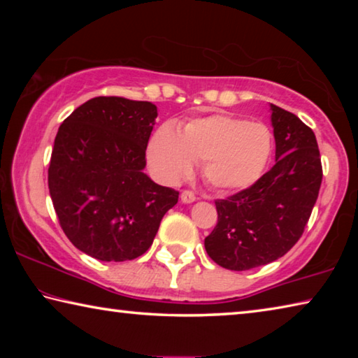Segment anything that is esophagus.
<instances>
[{"instance_id": "34e87169", "label": "esophagus", "mask_w": 358, "mask_h": 358, "mask_svg": "<svg viewBox=\"0 0 358 358\" xmlns=\"http://www.w3.org/2000/svg\"><path fill=\"white\" fill-rule=\"evenodd\" d=\"M181 202L183 203H192V202H196V196H194V192H191V191H183L181 192Z\"/></svg>"}]
</instances>
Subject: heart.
Segmentation results:
<instances>
[{
  "label": "heart",
  "instance_id": "heart-1",
  "mask_svg": "<svg viewBox=\"0 0 358 358\" xmlns=\"http://www.w3.org/2000/svg\"><path fill=\"white\" fill-rule=\"evenodd\" d=\"M273 134L262 121H248L229 113L192 118L180 128L164 124L148 143V164L155 177L175 185L201 161L207 183L222 192L252 186L268 164Z\"/></svg>",
  "mask_w": 358,
  "mask_h": 358
}]
</instances>
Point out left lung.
I'll return each mask as SVG.
<instances>
[{
	"instance_id": "8db88e82",
	"label": "left lung",
	"mask_w": 358,
	"mask_h": 358,
	"mask_svg": "<svg viewBox=\"0 0 358 358\" xmlns=\"http://www.w3.org/2000/svg\"><path fill=\"white\" fill-rule=\"evenodd\" d=\"M275 166L245 191L216 201L217 224L205 250L222 268L245 271L282 257L301 237L322 183L314 132L270 104Z\"/></svg>"
}]
</instances>
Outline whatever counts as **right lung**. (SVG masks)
<instances>
[{
  "instance_id": "right-lung-1",
  "label": "right lung",
  "mask_w": 358,
  "mask_h": 358,
  "mask_svg": "<svg viewBox=\"0 0 358 358\" xmlns=\"http://www.w3.org/2000/svg\"><path fill=\"white\" fill-rule=\"evenodd\" d=\"M157 108L148 101L99 96L59 126L48 189L66 237L104 262L132 260L148 250L178 191L143 172Z\"/></svg>"
}]
</instances>
